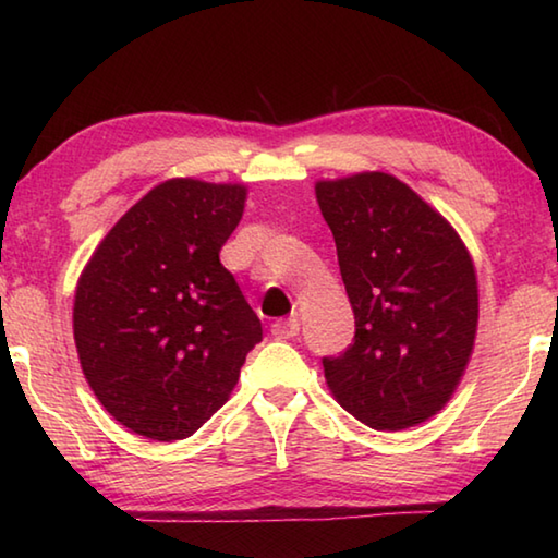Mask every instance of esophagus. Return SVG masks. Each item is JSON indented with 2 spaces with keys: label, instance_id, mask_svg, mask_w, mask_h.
<instances>
[{
  "label": "esophagus",
  "instance_id": "obj_1",
  "mask_svg": "<svg viewBox=\"0 0 558 558\" xmlns=\"http://www.w3.org/2000/svg\"><path fill=\"white\" fill-rule=\"evenodd\" d=\"M270 332L276 335L278 339H292V337H298V335H300V319H298V317L278 319V323L272 325Z\"/></svg>",
  "mask_w": 558,
  "mask_h": 558
}]
</instances>
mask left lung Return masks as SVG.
I'll use <instances>...</instances> for the list:
<instances>
[{"mask_svg": "<svg viewBox=\"0 0 558 558\" xmlns=\"http://www.w3.org/2000/svg\"><path fill=\"white\" fill-rule=\"evenodd\" d=\"M354 310V339L323 356L344 411L374 430L438 413L475 344L477 278L452 226L384 172L317 182Z\"/></svg>", "mask_w": 558, "mask_h": 558, "instance_id": "obj_1", "label": "left lung"}]
</instances>
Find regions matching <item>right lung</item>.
<instances>
[{"label":"right lung","mask_w":558,"mask_h":558,"mask_svg":"<svg viewBox=\"0 0 558 558\" xmlns=\"http://www.w3.org/2000/svg\"><path fill=\"white\" fill-rule=\"evenodd\" d=\"M245 189L169 179L112 226L75 288L83 374L112 418L137 436L182 440L221 409L258 315L219 251Z\"/></svg>","instance_id":"right-lung-1"}]
</instances>
